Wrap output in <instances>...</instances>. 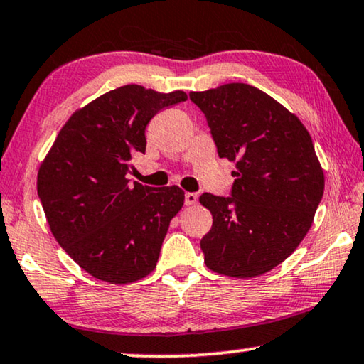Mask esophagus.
Masks as SVG:
<instances>
[{
	"instance_id": "obj_1",
	"label": "esophagus",
	"mask_w": 364,
	"mask_h": 364,
	"mask_svg": "<svg viewBox=\"0 0 364 364\" xmlns=\"http://www.w3.org/2000/svg\"><path fill=\"white\" fill-rule=\"evenodd\" d=\"M198 203V194L196 193H186L184 194V204L194 205Z\"/></svg>"
}]
</instances>
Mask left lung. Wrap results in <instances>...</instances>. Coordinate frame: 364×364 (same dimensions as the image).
<instances>
[{
    "label": "left lung",
    "mask_w": 364,
    "mask_h": 364,
    "mask_svg": "<svg viewBox=\"0 0 364 364\" xmlns=\"http://www.w3.org/2000/svg\"><path fill=\"white\" fill-rule=\"evenodd\" d=\"M220 159L235 161L229 198L204 193L213 214L200 240L209 269L255 278L283 263L311 229L323 170L307 129L283 105L245 83L191 91Z\"/></svg>",
    "instance_id": "1"
}]
</instances>
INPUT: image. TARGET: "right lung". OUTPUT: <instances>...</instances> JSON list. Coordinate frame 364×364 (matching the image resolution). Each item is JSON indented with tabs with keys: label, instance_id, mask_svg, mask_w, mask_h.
<instances>
[{
	"label": "right lung",
	"instance_id": "right-lung-1",
	"mask_svg": "<svg viewBox=\"0 0 364 364\" xmlns=\"http://www.w3.org/2000/svg\"><path fill=\"white\" fill-rule=\"evenodd\" d=\"M186 100L139 85L107 91L72 114L42 161L37 193L52 234L95 278L127 284L155 269L184 191L132 184L127 173L150 119Z\"/></svg>",
	"mask_w": 364,
	"mask_h": 364
}]
</instances>
